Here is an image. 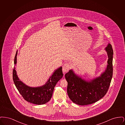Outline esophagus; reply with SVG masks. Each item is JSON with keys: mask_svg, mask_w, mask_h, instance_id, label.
Returning <instances> with one entry per match:
<instances>
[{"mask_svg": "<svg viewBox=\"0 0 125 125\" xmlns=\"http://www.w3.org/2000/svg\"><path fill=\"white\" fill-rule=\"evenodd\" d=\"M69 65L68 63H65L62 67V71L63 73H65V72H67L69 70Z\"/></svg>", "mask_w": 125, "mask_h": 125, "instance_id": "1", "label": "esophagus"}]
</instances>
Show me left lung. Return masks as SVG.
Instances as JSON below:
<instances>
[{
    "label": "left lung",
    "mask_w": 125,
    "mask_h": 125,
    "mask_svg": "<svg viewBox=\"0 0 125 125\" xmlns=\"http://www.w3.org/2000/svg\"><path fill=\"white\" fill-rule=\"evenodd\" d=\"M108 60L106 68L99 76L93 79L83 78L70 69L65 74L67 82V92L74 103L85 105L93 104L106 94L113 77V52L112 45L108 43L104 48Z\"/></svg>",
    "instance_id": "8db88e82"
}]
</instances>
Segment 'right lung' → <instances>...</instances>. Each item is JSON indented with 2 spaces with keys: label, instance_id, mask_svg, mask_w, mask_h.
I'll return each instance as SVG.
<instances>
[{
  "label": "right lung",
  "instance_id": "add662e5",
  "mask_svg": "<svg viewBox=\"0 0 125 125\" xmlns=\"http://www.w3.org/2000/svg\"><path fill=\"white\" fill-rule=\"evenodd\" d=\"M17 54L18 51L16 52L14 58V67L12 73L13 82L17 89L24 99L30 103L38 105L46 104L51 99L56 84L63 77L62 66L54 71L45 84L39 87H30L22 82L18 77L15 67L17 64Z\"/></svg>",
  "mask_w": 125,
  "mask_h": 125
}]
</instances>
